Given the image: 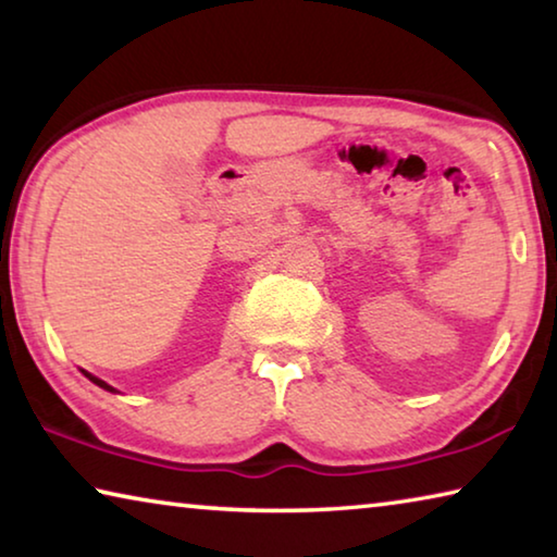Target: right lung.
Masks as SVG:
<instances>
[{
  "mask_svg": "<svg viewBox=\"0 0 557 557\" xmlns=\"http://www.w3.org/2000/svg\"><path fill=\"white\" fill-rule=\"evenodd\" d=\"M88 379H90L92 383H98V385H100V388H106V391H115V388H110V385H108L106 381H100V379H96V375H88Z\"/></svg>",
  "mask_w": 557,
  "mask_h": 557,
  "instance_id": "add662e5",
  "label": "right lung"
}]
</instances>
